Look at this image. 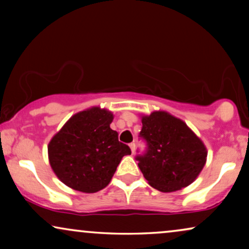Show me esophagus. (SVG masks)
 <instances>
[{
    "label": "esophagus",
    "instance_id": "34e87169",
    "mask_svg": "<svg viewBox=\"0 0 249 249\" xmlns=\"http://www.w3.org/2000/svg\"><path fill=\"white\" fill-rule=\"evenodd\" d=\"M129 147H130V149H131V153H132V154H134V153H135V148H136L135 142H131V144L129 145Z\"/></svg>",
    "mask_w": 249,
    "mask_h": 249
}]
</instances>
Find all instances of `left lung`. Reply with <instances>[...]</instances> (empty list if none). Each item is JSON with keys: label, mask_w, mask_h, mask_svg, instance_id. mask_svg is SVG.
Returning a JSON list of instances; mask_svg holds the SVG:
<instances>
[{"label": "left lung", "mask_w": 249, "mask_h": 249, "mask_svg": "<svg viewBox=\"0 0 249 249\" xmlns=\"http://www.w3.org/2000/svg\"><path fill=\"white\" fill-rule=\"evenodd\" d=\"M141 137L147 151L136 160L153 188L163 193L180 190L195 181L206 163L202 139L181 119L165 111L142 115Z\"/></svg>", "instance_id": "8db88e82"}]
</instances>
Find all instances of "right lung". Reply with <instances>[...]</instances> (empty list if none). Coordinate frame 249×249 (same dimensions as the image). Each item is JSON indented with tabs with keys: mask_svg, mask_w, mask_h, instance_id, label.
<instances>
[{
	"mask_svg": "<svg viewBox=\"0 0 249 249\" xmlns=\"http://www.w3.org/2000/svg\"><path fill=\"white\" fill-rule=\"evenodd\" d=\"M113 113L93 107L73 114L47 146L53 172L64 185L81 193H96L110 183L119 163L130 155L110 128Z\"/></svg>",
	"mask_w": 249,
	"mask_h": 249,
	"instance_id": "add662e5",
	"label": "right lung"
}]
</instances>
